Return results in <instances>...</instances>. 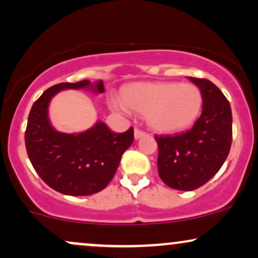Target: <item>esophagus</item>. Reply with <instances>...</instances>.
Returning a JSON list of instances; mask_svg holds the SVG:
<instances>
[{
    "instance_id": "1",
    "label": "esophagus",
    "mask_w": 258,
    "mask_h": 258,
    "mask_svg": "<svg viewBox=\"0 0 258 258\" xmlns=\"http://www.w3.org/2000/svg\"><path fill=\"white\" fill-rule=\"evenodd\" d=\"M145 135H147V133H145L144 131H142V130H139V128H135V138H136V139L142 138L143 136H145Z\"/></svg>"
}]
</instances>
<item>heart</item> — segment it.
Instances as JSON below:
<instances>
[{
    "label": "heart",
    "mask_w": 258,
    "mask_h": 258,
    "mask_svg": "<svg viewBox=\"0 0 258 258\" xmlns=\"http://www.w3.org/2000/svg\"><path fill=\"white\" fill-rule=\"evenodd\" d=\"M122 98L111 104L126 113L128 108L145 114L148 125L159 132H178L196 121L203 105L198 86L190 83H137L126 86Z\"/></svg>",
    "instance_id": "heart-1"
}]
</instances>
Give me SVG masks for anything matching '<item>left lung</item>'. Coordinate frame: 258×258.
<instances>
[{
    "label": "left lung",
    "mask_w": 258,
    "mask_h": 258,
    "mask_svg": "<svg viewBox=\"0 0 258 258\" xmlns=\"http://www.w3.org/2000/svg\"><path fill=\"white\" fill-rule=\"evenodd\" d=\"M203 96L202 114L191 130L174 136H155L157 168L174 190L192 191L209 181L227 159L232 144V110L228 99L210 80L188 78Z\"/></svg>",
    "instance_id": "left-lung-1"
}]
</instances>
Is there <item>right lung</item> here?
<instances>
[{"mask_svg": "<svg viewBox=\"0 0 258 258\" xmlns=\"http://www.w3.org/2000/svg\"><path fill=\"white\" fill-rule=\"evenodd\" d=\"M91 89L102 94V80L60 83L43 92L33 103L25 131V145L33 168L43 181L68 196L97 194L110 182L121 156L132 144L133 127L114 133L104 122H96L88 131L68 135L54 130L48 117L52 96L66 89Z\"/></svg>", "mask_w": 258, "mask_h": 258, "instance_id": "obj_1", "label": "right lung"}]
</instances>
